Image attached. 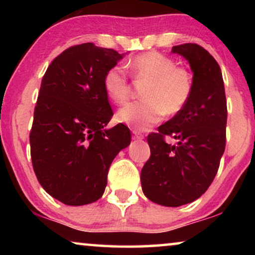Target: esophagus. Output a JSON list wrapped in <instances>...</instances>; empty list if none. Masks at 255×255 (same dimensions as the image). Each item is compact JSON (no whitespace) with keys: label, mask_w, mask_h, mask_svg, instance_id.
Instances as JSON below:
<instances>
[{"label":"esophagus","mask_w":255,"mask_h":255,"mask_svg":"<svg viewBox=\"0 0 255 255\" xmlns=\"http://www.w3.org/2000/svg\"><path fill=\"white\" fill-rule=\"evenodd\" d=\"M132 133H133V138L134 139H142V138H144V135H142L140 132L137 131V130L132 131Z\"/></svg>","instance_id":"obj_1"}]
</instances>
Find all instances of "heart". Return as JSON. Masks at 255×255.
<instances>
[{"instance_id":"b5f03b06","label":"heart","mask_w":255,"mask_h":255,"mask_svg":"<svg viewBox=\"0 0 255 255\" xmlns=\"http://www.w3.org/2000/svg\"><path fill=\"white\" fill-rule=\"evenodd\" d=\"M128 68L138 81H147L142 96L145 101L128 103L117 113V121L134 130H147L167 115H177L189 102L194 80L187 68L159 52L139 54L128 62ZM107 95L117 104L130 97L128 75L120 66H113L103 76Z\"/></svg>"}]
</instances>
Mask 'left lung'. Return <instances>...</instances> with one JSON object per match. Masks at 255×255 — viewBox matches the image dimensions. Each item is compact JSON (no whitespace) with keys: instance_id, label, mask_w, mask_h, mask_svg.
<instances>
[{"instance_id":"8db88e82","label":"left lung","mask_w":255,"mask_h":255,"mask_svg":"<svg viewBox=\"0 0 255 255\" xmlns=\"http://www.w3.org/2000/svg\"><path fill=\"white\" fill-rule=\"evenodd\" d=\"M189 62L194 90L186 108L151 133V156L141 169L145 196L165 207H180L201 197L214 181L226 142V97L215 58L197 44L173 46ZM165 136L177 144H167Z\"/></svg>"}]
</instances>
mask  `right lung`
Masks as SVG:
<instances>
[{
	"mask_svg": "<svg viewBox=\"0 0 255 255\" xmlns=\"http://www.w3.org/2000/svg\"><path fill=\"white\" fill-rule=\"evenodd\" d=\"M123 57L93 43L75 45L51 62L41 80L31 160L41 187L66 205L102 197L111 162L131 142L124 124L106 128L114 114L103 76Z\"/></svg>",
	"mask_w": 255,
	"mask_h": 255,
	"instance_id": "right-lung-1",
	"label": "right lung"
}]
</instances>
